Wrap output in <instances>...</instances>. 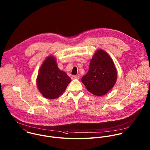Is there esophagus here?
<instances>
[{
	"label": "esophagus",
	"instance_id": "esophagus-1",
	"mask_svg": "<svg viewBox=\"0 0 150 150\" xmlns=\"http://www.w3.org/2000/svg\"><path fill=\"white\" fill-rule=\"evenodd\" d=\"M71 79H79V76H76V75H72L71 76Z\"/></svg>",
	"mask_w": 150,
	"mask_h": 150
}]
</instances>
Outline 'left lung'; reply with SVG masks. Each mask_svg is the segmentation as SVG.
Masks as SVG:
<instances>
[{"instance_id": "left-lung-1", "label": "left lung", "mask_w": 150, "mask_h": 150, "mask_svg": "<svg viewBox=\"0 0 150 150\" xmlns=\"http://www.w3.org/2000/svg\"><path fill=\"white\" fill-rule=\"evenodd\" d=\"M117 79V70L112 60L104 50H98L90 61L88 73L81 80L90 93L101 96L112 89Z\"/></svg>"}]
</instances>
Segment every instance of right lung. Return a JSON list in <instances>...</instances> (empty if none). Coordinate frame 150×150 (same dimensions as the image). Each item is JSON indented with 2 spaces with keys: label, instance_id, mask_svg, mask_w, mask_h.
Here are the masks:
<instances>
[{
  "label": "right lung",
  "instance_id": "add662e5",
  "mask_svg": "<svg viewBox=\"0 0 150 150\" xmlns=\"http://www.w3.org/2000/svg\"><path fill=\"white\" fill-rule=\"evenodd\" d=\"M71 81L67 74L58 68L54 57L49 56L43 62L37 78L38 88L46 98L59 97Z\"/></svg>",
  "mask_w": 150,
  "mask_h": 150
}]
</instances>
